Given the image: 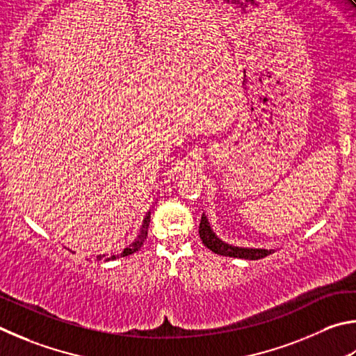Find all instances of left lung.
<instances>
[{
  "label": "left lung",
  "mask_w": 356,
  "mask_h": 356,
  "mask_svg": "<svg viewBox=\"0 0 356 356\" xmlns=\"http://www.w3.org/2000/svg\"><path fill=\"white\" fill-rule=\"evenodd\" d=\"M198 233H200L202 242L209 248V250H213L217 254H223V257L242 258V259H261L267 257V254L273 253V250H266V248H241V247H233V245L225 244V242H222L213 232H211V227L204 216H202Z\"/></svg>",
  "instance_id": "8db88e82"
}]
</instances>
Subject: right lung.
<instances>
[{"label": "right lung", "mask_w": 356, "mask_h": 356, "mask_svg": "<svg viewBox=\"0 0 356 356\" xmlns=\"http://www.w3.org/2000/svg\"><path fill=\"white\" fill-rule=\"evenodd\" d=\"M148 225H149V213L147 214L145 220H143V225H142L140 233H139V236H137V239L133 242V244H129L127 248H123V250H122L120 253H117V254H111L109 258H106V261H109V259H115V258L128 257V254H133V253H136L137 250H140V247L143 245V242H145V239H147V234H148ZM103 257H104V254H103ZM98 259H102V257H98Z\"/></svg>", "instance_id": "right-lung-1"}]
</instances>
